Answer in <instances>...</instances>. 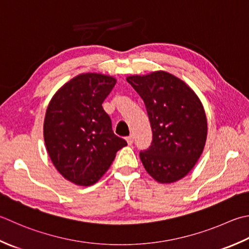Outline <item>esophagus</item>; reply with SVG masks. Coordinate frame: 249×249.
Returning a JSON list of instances; mask_svg holds the SVG:
<instances>
[{"label":"esophagus","mask_w":249,"mask_h":249,"mask_svg":"<svg viewBox=\"0 0 249 249\" xmlns=\"http://www.w3.org/2000/svg\"><path fill=\"white\" fill-rule=\"evenodd\" d=\"M126 141H127V143H128L129 145L133 144V142H134V137H133V135H130V136H128V137H126Z\"/></svg>","instance_id":"34e87169"}]
</instances>
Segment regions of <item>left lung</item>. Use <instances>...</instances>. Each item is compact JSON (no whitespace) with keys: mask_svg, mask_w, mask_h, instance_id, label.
<instances>
[{"mask_svg":"<svg viewBox=\"0 0 249 249\" xmlns=\"http://www.w3.org/2000/svg\"><path fill=\"white\" fill-rule=\"evenodd\" d=\"M126 80L142 98L152 128L151 145L139 153L145 170L160 183L183 178L205 147L207 120L202 102L186 83L165 71Z\"/></svg>","mask_w":249,"mask_h":249,"instance_id":"8db88e82","label":"left lung"}]
</instances>
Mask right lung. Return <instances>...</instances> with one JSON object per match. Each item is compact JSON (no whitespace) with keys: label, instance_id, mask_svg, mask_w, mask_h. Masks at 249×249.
<instances>
[{"label":"right lung","instance_id":"obj_1","mask_svg":"<svg viewBox=\"0 0 249 249\" xmlns=\"http://www.w3.org/2000/svg\"><path fill=\"white\" fill-rule=\"evenodd\" d=\"M116 83L99 73H83L52 98L44 120V140L53 166L79 186H91L127 142L114 135L102 108Z\"/></svg>","mask_w":249,"mask_h":249}]
</instances>
